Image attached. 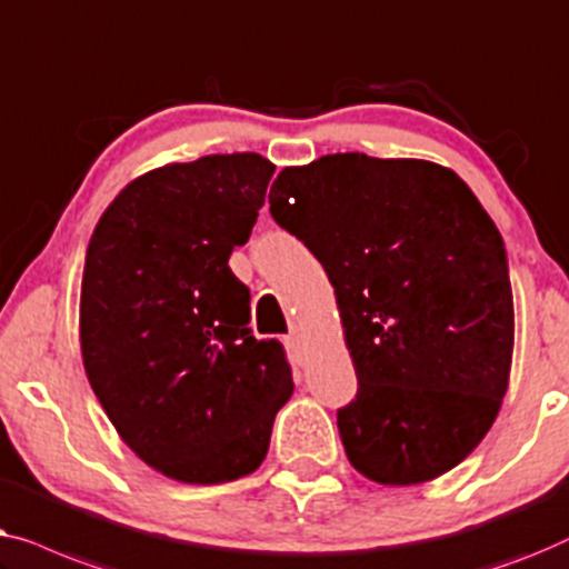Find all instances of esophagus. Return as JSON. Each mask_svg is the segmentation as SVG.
<instances>
[{"label": "esophagus", "mask_w": 569, "mask_h": 569, "mask_svg": "<svg viewBox=\"0 0 569 569\" xmlns=\"http://www.w3.org/2000/svg\"><path fill=\"white\" fill-rule=\"evenodd\" d=\"M286 342L296 356H303V348H307V342H303V335L299 330H291V335H288Z\"/></svg>", "instance_id": "1"}]
</instances>
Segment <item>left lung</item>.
Wrapping results in <instances>:
<instances>
[{"label":"left lung","instance_id":"left-lung-1","mask_svg":"<svg viewBox=\"0 0 569 569\" xmlns=\"http://www.w3.org/2000/svg\"><path fill=\"white\" fill-rule=\"evenodd\" d=\"M268 201L338 296L350 463L391 487L453 469L498 418L513 358L508 254L482 203L441 164L358 151L286 167Z\"/></svg>","mask_w":569,"mask_h":569}]
</instances>
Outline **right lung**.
I'll return each instance as SVG.
<instances>
[{
  "mask_svg": "<svg viewBox=\"0 0 569 569\" xmlns=\"http://www.w3.org/2000/svg\"><path fill=\"white\" fill-rule=\"evenodd\" d=\"M273 172L252 151L164 164L128 182L87 247V379L126 446L178 482L252 475L293 391L283 346L254 338L250 288L229 268Z\"/></svg>",
  "mask_w": 569,
  "mask_h": 569,
  "instance_id": "obj_1",
  "label": "right lung"
}]
</instances>
